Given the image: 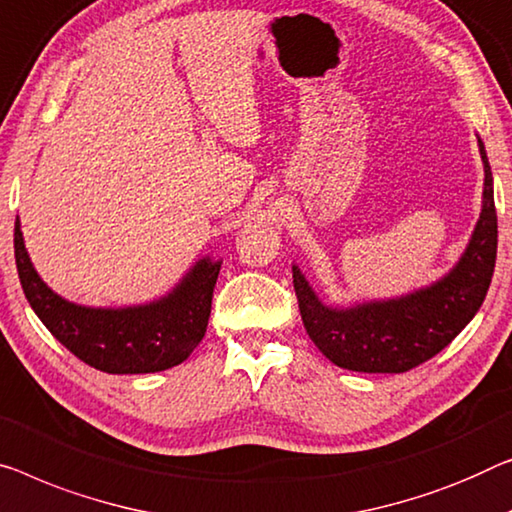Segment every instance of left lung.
I'll return each instance as SVG.
<instances>
[{"label":"left lung","instance_id":"left-lung-1","mask_svg":"<svg viewBox=\"0 0 512 512\" xmlns=\"http://www.w3.org/2000/svg\"><path fill=\"white\" fill-rule=\"evenodd\" d=\"M483 160V209L464 253L446 276L393 299L326 305L299 266H292L294 289L305 331L331 363L354 372H407L430 361L467 326L490 289L497 262V209L490 160L478 137Z\"/></svg>","mask_w":512,"mask_h":512}]
</instances>
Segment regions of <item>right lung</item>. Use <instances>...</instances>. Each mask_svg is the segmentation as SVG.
I'll use <instances>...</instances> for the list:
<instances>
[{
	"label": "right lung",
	"instance_id": "add662e5",
	"mask_svg": "<svg viewBox=\"0 0 512 512\" xmlns=\"http://www.w3.org/2000/svg\"><path fill=\"white\" fill-rule=\"evenodd\" d=\"M13 248L22 292L36 317L91 368L108 375H147L174 368L193 354L207 333L220 259H197L160 299L124 308H91L66 301L45 285L29 259L20 218L15 220Z\"/></svg>",
	"mask_w": 512,
	"mask_h": 512
}]
</instances>
